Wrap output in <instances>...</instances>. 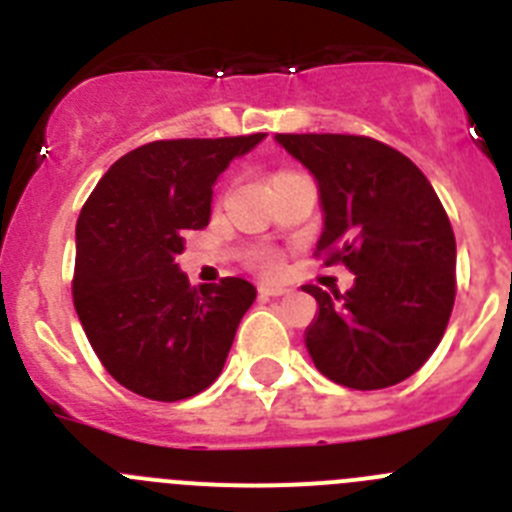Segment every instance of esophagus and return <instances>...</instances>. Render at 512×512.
I'll use <instances>...</instances> for the list:
<instances>
[{"instance_id": "obj_1", "label": "esophagus", "mask_w": 512, "mask_h": 512, "mask_svg": "<svg viewBox=\"0 0 512 512\" xmlns=\"http://www.w3.org/2000/svg\"><path fill=\"white\" fill-rule=\"evenodd\" d=\"M259 295L261 297H284V295H289V289L279 287V284H261Z\"/></svg>"}]
</instances>
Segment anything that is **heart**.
Listing matches in <instances>:
<instances>
[{"mask_svg": "<svg viewBox=\"0 0 512 512\" xmlns=\"http://www.w3.org/2000/svg\"><path fill=\"white\" fill-rule=\"evenodd\" d=\"M256 264H259L264 271H277L279 269L277 259H274V256H269V253H259V256H256Z\"/></svg>", "mask_w": 512, "mask_h": 512, "instance_id": "b5f03b06", "label": "heart"}]
</instances>
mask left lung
Segmentation results:
<instances>
[{
	"instance_id": "8db88e82",
	"label": "left lung",
	"mask_w": 512,
	"mask_h": 512,
	"mask_svg": "<svg viewBox=\"0 0 512 512\" xmlns=\"http://www.w3.org/2000/svg\"><path fill=\"white\" fill-rule=\"evenodd\" d=\"M318 182V256L354 271L348 292L305 284L318 312L307 354L336 384L384 390L408 379L441 343L456 297V241L423 171L364 135H274Z\"/></svg>"
}]
</instances>
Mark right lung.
<instances>
[{
    "mask_svg": "<svg viewBox=\"0 0 512 512\" xmlns=\"http://www.w3.org/2000/svg\"><path fill=\"white\" fill-rule=\"evenodd\" d=\"M264 138L153 140L115 161L81 207L76 315L104 369L135 395L187 400L223 372L256 287L238 277L192 287L176 256L210 223L217 176Z\"/></svg>",
    "mask_w": 512,
    "mask_h": 512,
    "instance_id": "1",
    "label": "right lung"
}]
</instances>
